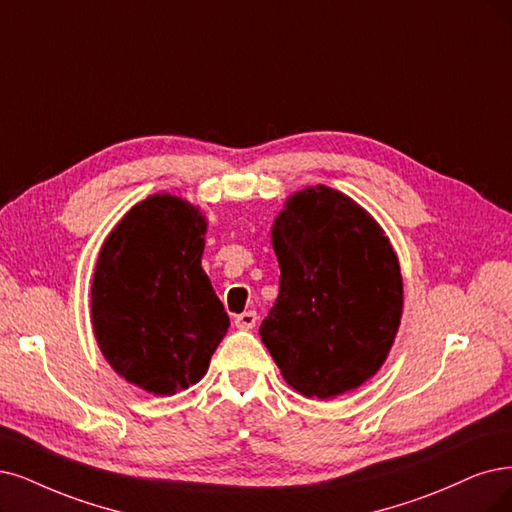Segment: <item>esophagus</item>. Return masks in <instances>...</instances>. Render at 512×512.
I'll return each mask as SVG.
<instances>
[{
	"instance_id": "esophagus-1",
	"label": "esophagus",
	"mask_w": 512,
	"mask_h": 512,
	"mask_svg": "<svg viewBox=\"0 0 512 512\" xmlns=\"http://www.w3.org/2000/svg\"><path fill=\"white\" fill-rule=\"evenodd\" d=\"M255 323H257V314H255V312H242V314H238V316L234 318L236 329H242V331L253 329Z\"/></svg>"
}]
</instances>
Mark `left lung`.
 Returning <instances> with one entry per match:
<instances>
[{
	"label": "left lung",
	"mask_w": 512,
	"mask_h": 512,
	"mask_svg": "<svg viewBox=\"0 0 512 512\" xmlns=\"http://www.w3.org/2000/svg\"><path fill=\"white\" fill-rule=\"evenodd\" d=\"M280 293L259 327L285 382L335 399L382 369L403 316L399 257L361 204L327 185L299 189L272 223Z\"/></svg>",
	"instance_id": "1"
}]
</instances>
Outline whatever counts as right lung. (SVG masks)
Returning <instances> with one entry per match:
<instances>
[{
	"mask_svg": "<svg viewBox=\"0 0 512 512\" xmlns=\"http://www.w3.org/2000/svg\"><path fill=\"white\" fill-rule=\"evenodd\" d=\"M204 234L198 206L154 194L130 208L99 251L94 339L113 371L156 396L200 382L230 327L202 270Z\"/></svg>",
	"mask_w": 512,
	"mask_h": 512,
	"instance_id": "right-lung-1",
	"label": "right lung"
}]
</instances>
